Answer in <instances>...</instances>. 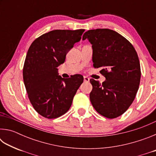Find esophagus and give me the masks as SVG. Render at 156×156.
Here are the masks:
<instances>
[{
  "mask_svg": "<svg viewBox=\"0 0 156 156\" xmlns=\"http://www.w3.org/2000/svg\"><path fill=\"white\" fill-rule=\"evenodd\" d=\"M84 81L88 83V82H89V78L88 77H87V76H84Z\"/></svg>",
  "mask_w": 156,
  "mask_h": 156,
  "instance_id": "1",
  "label": "esophagus"
}]
</instances>
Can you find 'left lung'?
Wrapping results in <instances>:
<instances>
[{"label":"left lung","mask_w":156,"mask_h":156,"mask_svg":"<svg viewBox=\"0 0 156 156\" xmlns=\"http://www.w3.org/2000/svg\"><path fill=\"white\" fill-rule=\"evenodd\" d=\"M92 44L95 68L106 80L102 84L90 79L93 86L89 98L96 112L105 118L123 114L135 99L141 72L137 52L130 42L109 29L91 30L83 34Z\"/></svg>","instance_id":"8db88e82"}]
</instances>
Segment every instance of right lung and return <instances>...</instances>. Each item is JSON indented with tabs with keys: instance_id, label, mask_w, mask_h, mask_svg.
<instances>
[{
	"instance_id": "1",
	"label": "right lung",
	"mask_w": 156,
	"mask_h": 156,
	"mask_svg": "<svg viewBox=\"0 0 156 156\" xmlns=\"http://www.w3.org/2000/svg\"><path fill=\"white\" fill-rule=\"evenodd\" d=\"M84 31L53 30L36 38L28 49L23 80L34 109L44 118L54 119L65 114L83 83L80 74L62 78L57 67L65 62L66 55Z\"/></svg>"
}]
</instances>
